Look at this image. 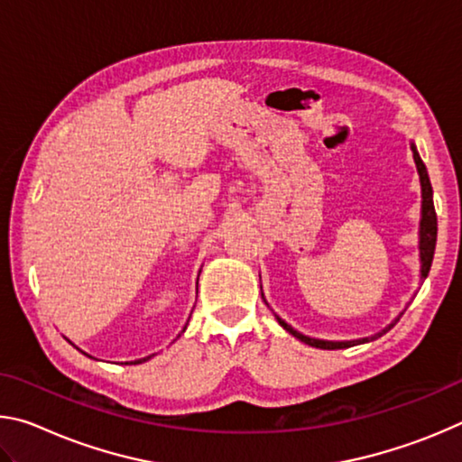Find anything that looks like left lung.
<instances>
[{"mask_svg":"<svg viewBox=\"0 0 462 462\" xmlns=\"http://www.w3.org/2000/svg\"><path fill=\"white\" fill-rule=\"evenodd\" d=\"M413 151V161H416V167H418V173H420V183H421V222H420V256H421V279L428 277L430 267H432V259H434V248H436V232H438V224H436V209H434V199H432V185H430V179H428V171L426 165L421 162L420 154L416 151V146H411ZM400 319V318H397ZM397 319L393 324H391L387 330H391L397 324ZM277 322L285 328L287 332H291L295 338H300L301 342L310 344V346H316V348H324V350H336V348H348V346H355V344H361V342H369V338H363V340H350V342H328V340H316V338H308V336H303L300 332H295L291 326H287L283 319L277 318ZM387 330H383L381 334H385ZM377 334V336H381ZM374 336V338H377Z\"/></svg>","mask_w":462,"mask_h":462,"instance_id":"1","label":"left lung"}]
</instances>
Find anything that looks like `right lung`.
Listing matches in <instances>:
<instances>
[{
	"instance_id": "1",
	"label": "right lung",
	"mask_w": 462,
	"mask_h": 462,
	"mask_svg": "<svg viewBox=\"0 0 462 462\" xmlns=\"http://www.w3.org/2000/svg\"><path fill=\"white\" fill-rule=\"evenodd\" d=\"M148 358H151V356H146V358H140V361H136V363H144V361H148Z\"/></svg>"
}]
</instances>
